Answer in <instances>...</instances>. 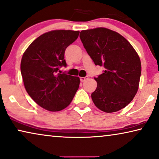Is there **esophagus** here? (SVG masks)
Segmentation results:
<instances>
[{"label":"esophagus","instance_id":"obj_1","mask_svg":"<svg viewBox=\"0 0 159 159\" xmlns=\"http://www.w3.org/2000/svg\"><path fill=\"white\" fill-rule=\"evenodd\" d=\"M87 79H88V77H80V81H81L82 82H84L85 80H86Z\"/></svg>","mask_w":159,"mask_h":159}]
</instances>
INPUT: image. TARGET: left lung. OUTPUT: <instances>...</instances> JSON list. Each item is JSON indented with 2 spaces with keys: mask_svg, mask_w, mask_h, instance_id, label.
<instances>
[{
  "mask_svg": "<svg viewBox=\"0 0 159 159\" xmlns=\"http://www.w3.org/2000/svg\"><path fill=\"white\" fill-rule=\"evenodd\" d=\"M80 37L95 65L105 67L95 77L98 84L91 95L94 104L105 112L127 106L136 95L141 74L134 48L120 34L106 28L84 30Z\"/></svg>",
  "mask_w": 159,
  "mask_h": 159,
  "instance_id": "1",
  "label": "left lung"
}]
</instances>
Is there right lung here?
Here are the masks:
<instances>
[{"label": "right lung", "mask_w": 159, "mask_h": 159, "mask_svg": "<svg viewBox=\"0 0 159 159\" xmlns=\"http://www.w3.org/2000/svg\"><path fill=\"white\" fill-rule=\"evenodd\" d=\"M79 34L71 30L47 32L36 39L22 57L20 72L26 90L39 106L49 111H60L67 107L79 88V77L59 71L62 66H66V49Z\"/></svg>", "instance_id": "1"}]
</instances>
